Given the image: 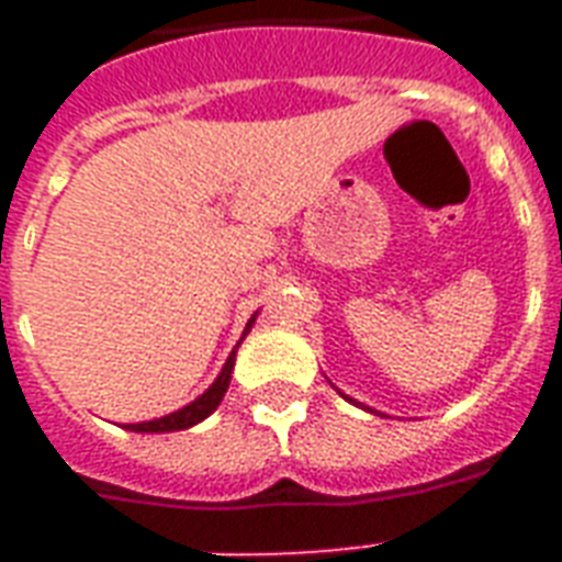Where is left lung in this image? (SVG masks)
I'll list each match as a JSON object with an SVG mask.
<instances>
[{
    "label": "left lung",
    "instance_id": "1",
    "mask_svg": "<svg viewBox=\"0 0 562 562\" xmlns=\"http://www.w3.org/2000/svg\"><path fill=\"white\" fill-rule=\"evenodd\" d=\"M341 396H344V400H347V402H352V405H359V408H364L361 402H356V400H352V396H347V393H341ZM368 411H373V408H368ZM373 414H375V411H373Z\"/></svg>",
    "mask_w": 562,
    "mask_h": 562
}]
</instances>
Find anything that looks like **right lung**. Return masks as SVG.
Returning a JSON list of instances; mask_svg holds the SVG:
<instances>
[{"mask_svg":"<svg viewBox=\"0 0 562 562\" xmlns=\"http://www.w3.org/2000/svg\"><path fill=\"white\" fill-rule=\"evenodd\" d=\"M259 315V312H256ZM256 315L247 321L245 333H241V341H245V335L250 333V326L256 324ZM238 341V344H241ZM238 344L233 347V352L227 356V361H224V368H221V373L215 375V382L206 387V391L198 396V400H192L189 405H183V408L171 411V414H166V417H157V419H145V423H127V431H143V435H162V431H183V428H192L198 426L201 419H206L212 414V411L218 408L221 400H224V393H227L229 387V379H233V368H236V350Z\"/></svg>","mask_w":562,"mask_h":562,"instance_id":"obj_1","label":"right lung"}]
</instances>
